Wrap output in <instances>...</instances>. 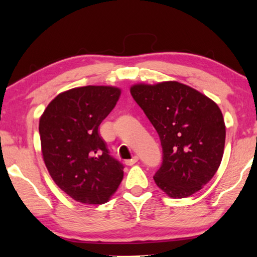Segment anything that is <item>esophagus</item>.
Instances as JSON below:
<instances>
[{
	"instance_id": "1",
	"label": "esophagus",
	"mask_w": 257,
	"mask_h": 257,
	"mask_svg": "<svg viewBox=\"0 0 257 257\" xmlns=\"http://www.w3.org/2000/svg\"><path fill=\"white\" fill-rule=\"evenodd\" d=\"M139 160V158L137 157V156H134L132 159H129V160H125V165L127 166H134L136 162H137Z\"/></svg>"
}]
</instances>
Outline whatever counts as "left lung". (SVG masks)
Segmentation results:
<instances>
[{
    "mask_svg": "<svg viewBox=\"0 0 257 257\" xmlns=\"http://www.w3.org/2000/svg\"><path fill=\"white\" fill-rule=\"evenodd\" d=\"M130 92L159 135L162 163L155 182L173 199L192 195L214 176L225 145L219 106L178 81L135 85Z\"/></svg>",
    "mask_w": 257,
    "mask_h": 257,
    "instance_id": "obj_1",
    "label": "left lung"
}]
</instances>
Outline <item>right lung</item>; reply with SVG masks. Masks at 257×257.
Masks as SVG:
<instances>
[{"label": "right lung", "mask_w": 257, "mask_h": 257, "mask_svg": "<svg viewBox=\"0 0 257 257\" xmlns=\"http://www.w3.org/2000/svg\"><path fill=\"white\" fill-rule=\"evenodd\" d=\"M111 86H85L59 94L40 119L42 154L52 179L85 204H102L123 178L121 162L110 156L99 125L119 99Z\"/></svg>", "instance_id": "add662e5"}]
</instances>
